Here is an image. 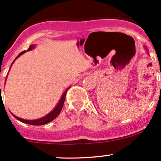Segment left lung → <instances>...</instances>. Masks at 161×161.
Wrapping results in <instances>:
<instances>
[{"mask_svg":"<svg viewBox=\"0 0 161 161\" xmlns=\"http://www.w3.org/2000/svg\"><path fill=\"white\" fill-rule=\"evenodd\" d=\"M148 54H149V53H148Z\"/></svg>","mask_w":161,"mask_h":161,"instance_id":"1","label":"left lung"}]
</instances>
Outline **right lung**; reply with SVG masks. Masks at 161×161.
Listing matches in <instances>:
<instances>
[{
	"label": "right lung",
	"mask_w": 161,
	"mask_h": 161,
	"mask_svg": "<svg viewBox=\"0 0 161 161\" xmlns=\"http://www.w3.org/2000/svg\"><path fill=\"white\" fill-rule=\"evenodd\" d=\"M35 47H36V46H35V45H30V46H29V49H28V50H25V51H23V52H21V53H20L19 55L15 58V59H17L18 57H19V56H21V54L25 53L27 52V51L31 50V49H34ZM15 59H14V60H15ZM14 60L13 61V63L14 62ZM13 63H12V64H13ZM12 64H11V65H12ZM0 88H1V86H0ZM69 88H67V90L65 91V92H64V94H63L62 97H61V98H60V100L59 101V102H58V104H57V105H56V107L54 108L53 110L51 112H49V113L48 114V115H45L44 117L41 118V119H35V120H27V119H21V118H19V117H18V116H15V115H13V114H12V115L14 118H15V119H17L18 120H19L20 122H24V123H26V124H29V125H45V124L49 123V122H50L51 121H53V119H55L57 117L58 115H59V114L60 113L61 110H62V108H63V106H64V102H65L66 94H67V90H68ZM0 92H1V91H0Z\"/></svg>",
	"instance_id": "1"
}]
</instances>
